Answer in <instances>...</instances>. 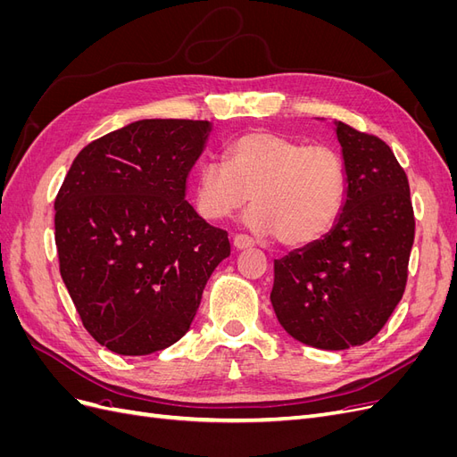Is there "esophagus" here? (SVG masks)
<instances>
[{"instance_id":"esophagus-1","label":"esophagus","mask_w":457,"mask_h":457,"mask_svg":"<svg viewBox=\"0 0 457 457\" xmlns=\"http://www.w3.org/2000/svg\"><path fill=\"white\" fill-rule=\"evenodd\" d=\"M253 245L255 240L252 237H247V234H237V237H234V247H237V250H247V247Z\"/></svg>"}]
</instances>
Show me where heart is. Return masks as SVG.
Listing matches in <instances>:
<instances>
[{
  "mask_svg": "<svg viewBox=\"0 0 457 457\" xmlns=\"http://www.w3.org/2000/svg\"><path fill=\"white\" fill-rule=\"evenodd\" d=\"M228 163L210 160L198 171L196 198L207 219H225L250 202V223L284 245H309L337 223L347 198V165L339 150L250 131L227 148Z\"/></svg>",
  "mask_w": 457,
  "mask_h": 457,
  "instance_id": "obj_1",
  "label": "heart"
}]
</instances>
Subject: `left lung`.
Instances as JSON below:
<instances>
[{
  "label": "left lung",
  "instance_id": "obj_1",
  "mask_svg": "<svg viewBox=\"0 0 457 457\" xmlns=\"http://www.w3.org/2000/svg\"><path fill=\"white\" fill-rule=\"evenodd\" d=\"M347 198L322 240L274 261L270 301L289 336L343 351L376 337L403 299L413 245L408 177L379 137L336 120Z\"/></svg>",
  "mask_w": 457,
  "mask_h": 457
}]
</instances>
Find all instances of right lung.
Here are the masks:
<instances>
[{
    "label": "right lung",
    "mask_w": 457,
    "mask_h": 457,
    "mask_svg": "<svg viewBox=\"0 0 457 457\" xmlns=\"http://www.w3.org/2000/svg\"><path fill=\"white\" fill-rule=\"evenodd\" d=\"M210 121L141 120L81 148L54 198L61 276L81 324L123 356L181 339L228 232L187 200Z\"/></svg>",
    "instance_id": "add662e5"
}]
</instances>
